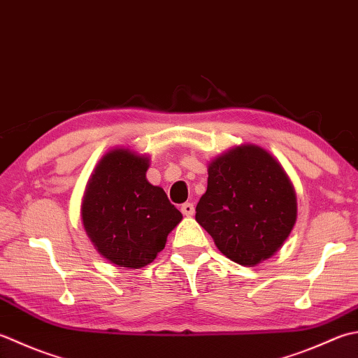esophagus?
Masks as SVG:
<instances>
[{"instance_id": "34e87169", "label": "esophagus", "mask_w": 358, "mask_h": 358, "mask_svg": "<svg viewBox=\"0 0 358 358\" xmlns=\"http://www.w3.org/2000/svg\"><path fill=\"white\" fill-rule=\"evenodd\" d=\"M181 213H183V215L186 217H192L195 213V208L192 203H185V205H181Z\"/></svg>"}]
</instances>
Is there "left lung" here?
I'll list each match as a JSON object with an SVG mask.
<instances>
[{
	"instance_id": "8db88e82",
	"label": "left lung",
	"mask_w": 358,
	"mask_h": 358,
	"mask_svg": "<svg viewBox=\"0 0 358 358\" xmlns=\"http://www.w3.org/2000/svg\"><path fill=\"white\" fill-rule=\"evenodd\" d=\"M195 220L231 261L255 267L282 247L296 223V194L268 150L234 145L208 164Z\"/></svg>"
}]
</instances>
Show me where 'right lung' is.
Listing matches in <instances>:
<instances>
[{
  "mask_svg": "<svg viewBox=\"0 0 358 358\" xmlns=\"http://www.w3.org/2000/svg\"><path fill=\"white\" fill-rule=\"evenodd\" d=\"M149 155L129 147L105 153L87 183L82 223L102 257L127 270L143 268L164 248L183 215L163 187L145 178Z\"/></svg>",
  "mask_w": 358,
  "mask_h": 358,
  "instance_id": "add662e5",
  "label": "right lung"
}]
</instances>
